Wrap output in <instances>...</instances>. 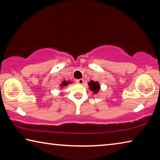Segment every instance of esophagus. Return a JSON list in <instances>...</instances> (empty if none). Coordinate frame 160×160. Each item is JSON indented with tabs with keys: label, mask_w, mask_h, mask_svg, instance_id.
I'll return each mask as SVG.
<instances>
[{
	"label": "esophagus",
	"mask_w": 160,
	"mask_h": 160,
	"mask_svg": "<svg viewBox=\"0 0 160 160\" xmlns=\"http://www.w3.org/2000/svg\"><path fill=\"white\" fill-rule=\"evenodd\" d=\"M77 82L78 84H80V85H82L84 83V80L83 79H79V80H77Z\"/></svg>",
	"instance_id": "1"
}]
</instances>
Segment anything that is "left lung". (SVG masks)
Here are the masks:
<instances>
[{
	"label": "left lung",
	"mask_w": 160,
	"mask_h": 160,
	"mask_svg": "<svg viewBox=\"0 0 160 160\" xmlns=\"http://www.w3.org/2000/svg\"><path fill=\"white\" fill-rule=\"evenodd\" d=\"M89 88L91 91H92L93 94H97L100 90V85L97 81L90 80V82H88Z\"/></svg>",
	"instance_id": "obj_1"
}]
</instances>
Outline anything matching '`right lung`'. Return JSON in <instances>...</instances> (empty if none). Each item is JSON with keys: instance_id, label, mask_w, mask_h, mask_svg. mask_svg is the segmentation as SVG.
Listing matches in <instances>:
<instances>
[{"instance_id": "right-lung-1", "label": "right lung", "mask_w": 160, "mask_h": 160, "mask_svg": "<svg viewBox=\"0 0 160 160\" xmlns=\"http://www.w3.org/2000/svg\"><path fill=\"white\" fill-rule=\"evenodd\" d=\"M72 83L71 81H67V80H63V82H61V84L60 85L61 88H64V87H66L67 85H68L69 84Z\"/></svg>"}]
</instances>
